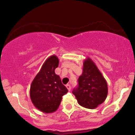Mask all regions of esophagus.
Returning a JSON list of instances; mask_svg holds the SVG:
<instances>
[{
    "label": "esophagus",
    "mask_w": 135,
    "mask_h": 135,
    "mask_svg": "<svg viewBox=\"0 0 135 135\" xmlns=\"http://www.w3.org/2000/svg\"><path fill=\"white\" fill-rule=\"evenodd\" d=\"M66 88H67V89L69 90V91H70V90H71V85H69V84H67L66 85Z\"/></svg>",
    "instance_id": "obj_1"
}]
</instances>
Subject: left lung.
<instances>
[{"instance_id":"left-lung-1","label":"left lung","mask_w":135,"mask_h":135,"mask_svg":"<svg viewBox=\"0 0 135 135\" xmlns=\"http://www.w3.org/2000/svg\"><path fill=\"white\" fill-rule=\"evenodd\" d=\"M83 72L79 77V86L74 89L78 103L84 108H97L106 99L108 84L95 62L87 57L83 62Z\"/></svg>"}]
</instances>
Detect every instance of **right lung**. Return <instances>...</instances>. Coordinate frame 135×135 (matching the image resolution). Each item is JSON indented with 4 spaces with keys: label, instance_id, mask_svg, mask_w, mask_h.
Listing matches in <instances>:
<instances>
[{
    "label": "right lung",
    "instance_id": "add662e5",
    "mask_svg": "<svg viewBox=\"0 0 135 135\" xmlns=\"http://www.w3.org/2000/svg\"><path fill=\"white\" fill-rule=\"evenodd\" d=\"M58 64L59 59L56 55L49 57L31 85V101L37 109L45 113L56 111L62 97L68 91L60 77L55 73Z\"/></svg>",
    "mask_w": 135,
    "mask_h": 135
}]
</instances>
